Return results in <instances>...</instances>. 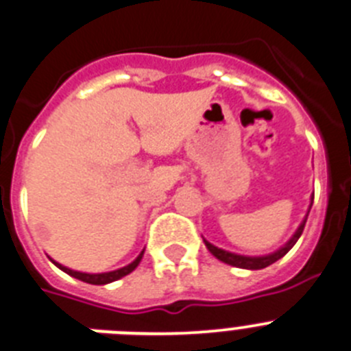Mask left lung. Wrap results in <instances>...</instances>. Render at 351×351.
<instances>
[{
    "label": "left lung",
    "instance_id": "obj_1",
    "mask_svg": "<svg viewBox=\"0 0 351 351\" xmlns=\"http://www.w3.org/2000/svg\"><path fill=\"white\" fill-rule=\"evenodd\" d=\"M313 206V202H311ZM311 206H309L308 209V214L309 210H311ZM308 214L304 216L302 223L299 225V228L295 230V234L291 235L290 241H288L285 246H281L280 250H276L274 253H269V255H263V256H246V255H237V253H230V251H225L221 250V247L214 246V244H210L209 241H206L204 239V243H206L207 250L213 253L214 256L218 260H221V262L228 263V265H234V267H239V269H250V271H258V269H265L269 267L271 263L278 262L280 258H283L285 255H287L288 251L293 247V244L299 241V237L302 235V230H304V225H306V221H308Z\"/></svg>",
    "mask_w": 351,
    "mask_h": 351
}]
</instances>
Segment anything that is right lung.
Returning a JSON list of instances; mask_svg holds the SVG:
<instances>
[{
  "mask_svg": "<svg viewBox=\"0 0 351 351\" xmlns=\"http://www.w3.org/2000/svg\"><path fill=\"white\" fill-rule=\"evenodd\" d=\"M142 256H144V251H142L141 255L137 256V258L133 260L132 263H128L126 267H121L117 269V271H110V272H100V274H89V272H80V271H73V269H68L64 267V265H61L60 262H56V260H52V263H54L56 267H60L61 271L66 272V274H70L71 278H77V280L84 281V283H89V285H107V283H112V281H117L121 280V278H125L126 274H130L132 271H135L137 269V265L141 263Z\"/></svg>",
  "mask_w": 351,
  "mask_h": 351,
  "instance_id": "add662e5",
  "label": "right lung"
}]
</instances>
